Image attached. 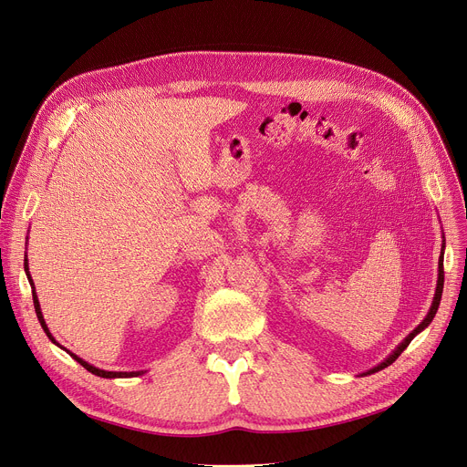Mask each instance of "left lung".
Here are the masks:
<instances>
[{
    "label": "left lung",
    "instance_id": "obj_1",
    "mask_svg": "<svg viewBox=\"0 0 467 467\" xmlns=\"http://www.w3.org/2000/svg\"><path fill=\"white\" fill-rule=\"evenodd\" d=\"M443 279H445V274H443V252H441V259H440V277H438V289H436V296H433V302H431V307H430V312H428V316L424 317V321L406 337L401 341V344L398 346V349L385 360V362H381L379 366H376L374 369H369L368 374H374V371H379V369H383V368H387V366H390L401 353H403V349H406L410 344H411V339L420 332V330H424L430 323H431V319L436 317V312H438V307H440V302H441V293H443Z\"/></svg>",
    "mask_w": 467,
    "mask_h": 467
}]
</instances>
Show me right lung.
<instances>
[{
	"label": "right lung",
	"mask_w": 467,
	"mask_h": 467,
	"mask_svg": "<svg viewBox=\"0 0 467 467\" xmlns=\"http://www.w3.org/2000/svg\"><path fill=\"white\" fill-rule=\"evenodd\" d=\"M26 270H27V263H26ZM27 279H29V284H31V287H34V282H31V275H29V272H27ZM34 306H36V314H37V319H39V323H41V327H43V330L47 332V336L54 341V337H52V334L48 332V328H47V323H45V319H43V314H41V306H39V300H37V295H36V289H34ZM56 344V341H54ZM69 353V351H67ZM80 366H84L88 371H91V374H96V376H99V378H109V379H112V378H135V376H140L142 371H105V369H99V368H96V366H91V364H88L86 360H82V358H78L75 353H69Z\"/></svg>",
	"instance_id": "1"
}]
</instances>
